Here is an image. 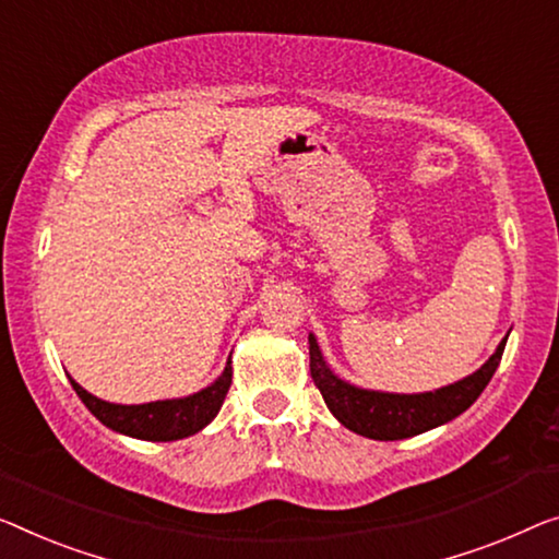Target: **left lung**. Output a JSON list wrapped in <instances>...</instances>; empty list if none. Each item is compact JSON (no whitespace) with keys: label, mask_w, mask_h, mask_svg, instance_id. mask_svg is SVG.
I'll use <instances>...</instances> for the list:
<instances>
[{"label":"left lung","mask_w":559,"mask_h":559,"mask_svg":"<svg viewBox=\"0 0 559 559\" xmlns=\"http://www.w3.org/2000/svg\"><path fill=\"white\" fill-rule=\"evenodd\" d=\"M507 336L481 369L474 371L472 377L456 381V384L441 386L437 391H424V394H386V391L359 389L338 379L329 369V364L323 361L316 336L308 333L311 379L319 386L331 414L346 429L379 441L406 439L452 421L454 416H460L477 402V396L485 391L489 379L495 377L499 361H502Z\"/></svg>","instance_id":"obj_1"}]
</instances>
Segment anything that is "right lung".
Returning a JSON list of instances; mask_svg holds the SVG:
<instances>
[{
    "label": "right lung",
    "instance_id": "add662e5",
    "mask_svg": "<svg viewBox=\"0 0 559 559\" xmlns=\"http://www.w3.org/2000/svg\"><path fill=\"white\" fill-rule=\"evenodd\" d=\"M233 381L230 359L226 369L211 386L200 389L198 394L182 399H165V402L150 404H110L103 402L82 389L78 381L70 379L72 389L78 391L82 404L93 412L107 429L120 431V435L145 439V441H175L198 435L207 427L221 412L223 399H226Z\"/></svg>",
    "mask_w": 559,
    "mask_h": 559
}]
</instances>
